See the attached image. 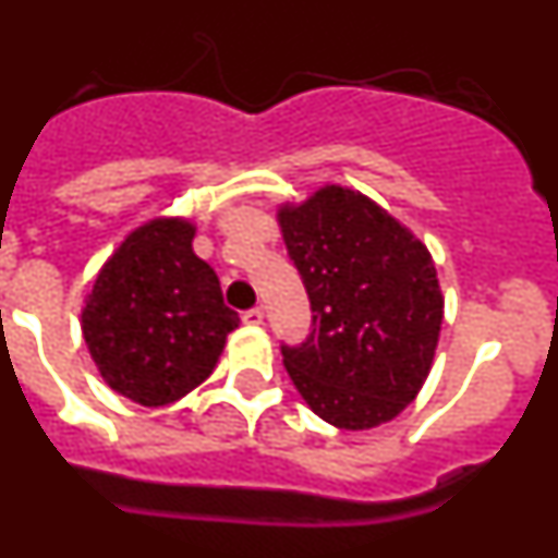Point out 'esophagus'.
<instances>
[{
    "label": "esophagus",
    "instance_id": "obj_1",
    "mask_svg": "<svg viewBox=\"0 0 558 558\" xmlns=\"http://www.w3.org/2000/svg\"><path fill=\"white\" fill-rule=\"evenodd\" d=\"M263 322H265V310L254 307V310H248V313H243L245 327H263Z\"/></svg>",
    "mask_w": 558,
    "mask_h": 558
}]
</instances>
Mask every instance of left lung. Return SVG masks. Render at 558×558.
Returning <instances> with one entry per match:
<instances>
[{"mask_svg": "<svg viewBox=\"0 0 558 558\" xmlns=\"http://www.w3.org/2000/svg\"><path fill=\"white\" fill-rule=\"evenodd\" d=\"M276 223L307 288L313 332L282 349L295 391L338 430H372L425 386L445 322L427 245L352 186L279 204Z\"/></svg>", "mask_w": 558, "mask_h": 558, "instance_id": "left-lung-1", "label": "left lung"}]
</instances>
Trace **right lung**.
Wrapping results in <instances>:
<instances>
[{
  "instance_id": "1",
  "label": "right lung",
  "mask_w": 558,
  "mask_h": 558,
  "mask_svg": "<svg viewBox=\"0 0 558 558\" xmlns=\"http://www.w3.org/2000/svg\"><path fill=\"white\" fill-rule=\"evenodd\" d=\"M195 220L159 215L125 234L88 288L81 329L102 383L142 408L204 383L236 329L218 274L195 256Z\"/></svg>"
}]
</instances>
